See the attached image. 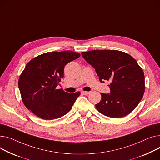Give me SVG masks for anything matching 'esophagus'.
I'll list each match as a JSON object with an SVG mask.
<instances>
[{
  "instance_id": "1",
  "label": "esophagus",
  "mask_w": 160,
  "mask_h": 160,
  "mask_svg": "<svg viewBox=\"0 0 160 160\" xmlns=\"http://www.w3.org/2000/svg\"><path fill=\"white\" fill-rule=\"evenodd\" d=\"M82 93L83 94H84V95H88V94H89L90 93V92H89V91H82Z\"/></svg>"
}]
</instances>
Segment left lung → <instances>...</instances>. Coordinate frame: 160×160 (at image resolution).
Masks as SVG:
<instances>
[{
  "instance_id": "1",
  "label": "left lung",
  "mask_w": 160,
  "mask_h": 160,
  "mask_svg": "<svg viewBox=\"0 0 160 160\" xmlns=\"http://www.w3.org/2000/svg\"><path fill=\"white\" fill-rule=\"evenodd\" d=\"M82 55L97 73L101 82L109 81L110 93H101L96 108L102 114L118 118L131 113L145 91V77L136 60L117 50H92Z\"/></svg>"
}]
</instances>
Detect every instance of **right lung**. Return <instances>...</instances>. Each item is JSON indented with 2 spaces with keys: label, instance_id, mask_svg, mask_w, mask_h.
I'll return each instance as SVG.
<instances>
[{
  "label": "right lung",
  "instance_id": "obj_1",
  "mask_svg": "<svg viewBox=\"0 0 160 160\" xmlns=\"http://www.w3.org/2000/svg\"><path fill=\"white\" fill-rule=\"evenodd\" d=\"M80 56L71 51L49 52L27 63L18 88L28 109L46 120L59 118L71 110L80 92L69 93L57 87L63 78L65 66Z\"/></svg>",
  "mask_w": 160,
  "mask_h": 160
}]
</instances>
